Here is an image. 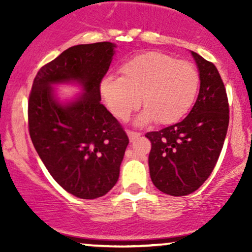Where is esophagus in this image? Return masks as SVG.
Listing matches in <instances>:
<instances>
[{
	"mask_svg": "<svg viewBox=\"0 0 252 252\" xmlns=\"http://www.w3.org/2000/svg\"><path fill=\"white\" fill-rule=\"evenodd\" d=\"M126 134H128V136H129V140H130V142H132V141L136 140V138H137V137H140V136H141L140 132L130 131V130H128V131H126Z\"/></svg>",
	"mask_w": 252,
	"mask_h": 252,
	"instance_id": "34e87169",
	"label": "esophagus"
}]
</instances>
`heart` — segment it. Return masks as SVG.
I'll use <instances>...</instances> for the list:
<instances>
[{"label": "heart", "instance_id": "1", "mask_svg": "<svg viewBox=\"0 0 252 252\" xmlns=\"http://www.w3.org/2000/svg\"><path fill=\"white\" fill-rule=\"evenodd\" d=\"M121 77L108 76L100 82V94L110 111L126 120L140 105L143 112L136 122H178L194 103L200 76L189 62L176 60L160 52L135 56L120 68Z\"/></svg>", "mask_w": 252, "mask_h": 252}]
</instances>
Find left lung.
<instances>
[{
  "label": "left lung",
  "instance_id": "8db88e82",
  "mask_svg": "<svg viewBox=\"0 0 252 252\" xmlns=\"http://www.w3.org/2000/svg\"><path fill=\"white\" fill-rule=\"evenodd\" d=\"M198 66L200 90L187 117L158 131L152 142L149 173L158 189L173 196L193 193L215 168L228 126V102L220 74L212 63L190 52Z\"/></svg>",
  "mask_w": 252,
  "mask_h": 252
}]
</instances>
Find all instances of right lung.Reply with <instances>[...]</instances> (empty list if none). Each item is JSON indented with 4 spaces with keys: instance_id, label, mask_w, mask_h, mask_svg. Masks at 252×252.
I'll use <instances>...</instances> for the list:
<instances>
[{
    "instance_id": "right-lung-1",
    "label": "right lung",
    "mask_w": 252,
    "mask_h": 252,
    "mask_svg": "<svg viewBox=\"0 0 252 252\" xmlns=\"http://www.w3.org/2000/svg\"><path fill=\"white\" fill-rule=\"evenodd\" d=\"M116 45H77L46 63L34 78L28 126L34 148L63 189L80 199L105 195L116 185L129 138L100 103V82ZM78 83L82 94L60 102L54 85Z\"/></svg>"
}]
</instances>
